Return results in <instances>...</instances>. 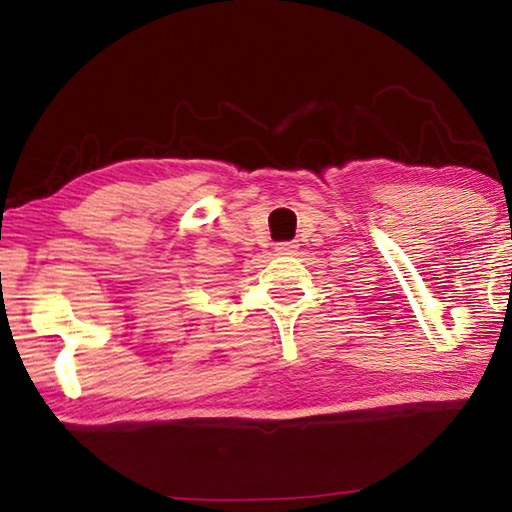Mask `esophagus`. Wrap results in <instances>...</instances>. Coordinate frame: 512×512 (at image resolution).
I'll list each match as a JSON object with an SVG mask.
<instances>
[{
    "instance_id": "esophagus-1",
    "label": "esophagus",
    "mask_w": 512,
    "mask_h": 512,
    "mask_svg": "<svg viewBox=\"0 0 512 512\" xmlns=\"http://www.w3.org/2000/svg\"><path fill=\"white\" fill-rule=\"evenodd\" d=\"M298 244H293V241H282V244H277V255H293L296 253Z\"/></svg>"
}]
</instances>
